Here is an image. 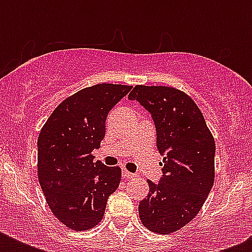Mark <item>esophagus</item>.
I'll list each match as a JSON object with an SVG mask.
<instances>
[{
	"label": "esophagus",
	"mask_w": 252,
	"mask_h": 252,
	"mask_svg": "<svg viewBox=\"0 0 252 252\" xmlns=\"http://www.w3.org/2000/svg\"><path fill=\"white\" fill-rule=\"evenodd\" d=\"M123 178H134L136 176V174H133V172H129L128 170H126V168H123Z\"/></svg>",
	"instance_id": "34e87169"
}]
</instances>
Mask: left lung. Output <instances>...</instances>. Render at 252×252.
I'll use <instances>...</instances> for the list:
<instances>
[{
    "instance_id": "obj_1",
    "label": "left lung",
    "mask_w": 252,
    "mask_h": 252,
    "mask_svg": "<svg viewBox=\"0 0 252 252\" xmlns=\"http://www.w3.org/2000/svg\"><path fill=\"white\" fill-rule=\"evenodd\" d=\"M128 99L152 115L163 157V175L158 183L148 180L149 193L138 204L140 220L150 231L170 234L195 219L213 187L215 138L183 91L137 85Z\"/></svg>"
}]
</instances>
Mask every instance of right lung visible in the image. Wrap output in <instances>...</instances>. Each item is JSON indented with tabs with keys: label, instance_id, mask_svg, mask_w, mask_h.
Listing matches in <instances>:
<instances>
[{
	"label": "right lung",
	"instance_id": "add662e5",
	"mask_svg": "<svg viewBox=\"0 0 252 252\" xmlns=\"http://www.w3.org/2000/svg\"><path fill=\"white\" fill-rule=\"evenodd\" d=\"M132 86L99 84L60 103L37 138V175L48 207L60 222L82 231L100 222L119 187L120 167L94 162L106 134V119Z\"/></svg>",
	"mask_w": 252,
	"mask_h": 252
}]
</instances>
